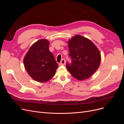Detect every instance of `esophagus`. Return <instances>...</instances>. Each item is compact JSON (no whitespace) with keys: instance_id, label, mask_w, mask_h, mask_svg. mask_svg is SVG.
<instances>
[{"instance_id":"esophagus-1","label":"esophagus","mask_w":124,"mask_h":124,"mask_svg":"<svg viewBox=\"0 0 124 124\" xmlns=\"http://www.w3.org/2000/svg\"><path fill=\"white\" fill-rule=\"evenodd\" d=\"M65 63H66L65 59H62V61H61V63H60V65H64L65 64Z\"/></svg>"}]
</instances>
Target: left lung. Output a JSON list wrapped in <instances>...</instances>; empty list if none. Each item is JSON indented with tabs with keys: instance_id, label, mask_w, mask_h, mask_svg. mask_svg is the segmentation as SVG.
<instances>
[{
	"instance_id": "obj_1",
	"label": "left lung",
	"mask_w": 124,
	"mask_h": 124,
	"mask_svg": "<svg viewBox=\"0 0 124 124\" xmlns=\"http://www.w3.org/2000/svg\"><path fill=\"white\" fill-rule=\"evenodd\" d=\"M70 64L67 62V69L78 80L91 77L98 69L101 62L99 50L92 41L80 35H76L68 41Z\"/></svg>"
}]
</instances>
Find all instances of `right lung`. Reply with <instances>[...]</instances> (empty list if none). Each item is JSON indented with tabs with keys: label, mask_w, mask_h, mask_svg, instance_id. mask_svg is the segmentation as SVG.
<instances>
[{
	"label": "right lung",
	"mask_w": 124,
	"mask_h": 124,
	"mask_svg": "<svg viewBox=\"0 0 124 124\" xmlns=\"http://www.w3.org/2000/svg\"><path fill=\"white\" fill-rule=\"evenodd\" d=\"M50 42L41 39L29 48L24 58L25 68L33 80L46 82L53 78L58 64L48 49Z\"/></svg>",
	"instance_id": "1"
}]
</instances>
